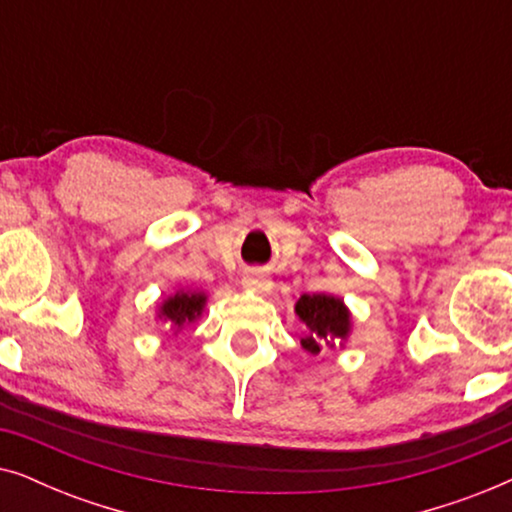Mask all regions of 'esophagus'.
I'll return each mask as SVG.
<instances>
[{
  "mask_svg": "<svg viewBox=\"0 0 512 512\" xmlns=\"http://www.w3.org/2000/svg\"><path fill=\"white\" fill-rule=\"evenodd\" d=\"M242 284L247 286V289H254V291H268L270 289V279L258 270L247 272V275L242 277Z\"/></svg>",
  "mask_w": 512,
  "mask_h": 512,
  "instance_id": "34e87169",
  "label": "esophagus"
}]
</instances>
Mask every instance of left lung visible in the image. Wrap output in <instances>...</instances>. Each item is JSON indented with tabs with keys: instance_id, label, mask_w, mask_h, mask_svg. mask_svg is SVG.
<instances>
[{
	"instance_id": "obj_1",
	"label": "left lung",
	"mask_w": 512,
	"mask_h": 512,
	"mask_svg": "<svg viewBox=\"0 0 512 512\" xmlns=\"http://www.w3.org/2000/svg\"><path fill=\"white\" fill-rule=\"evenodd\" d=\"M296 314L310 328V335L300 340L310 354H319L328 340L342 342L349 333V312L340 298L314 293L300 296L296 303Z\"/></svg>"
}]
</instances>
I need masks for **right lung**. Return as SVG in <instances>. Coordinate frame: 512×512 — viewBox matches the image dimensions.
I'll use <instances>...</instances> for the list:
<instances>
[{
    "label": "right lung",
    "mask_w": 512,
    "mask_h": 512,
    "mask_svg": "<svg viewBox=\"0 0 512 512\" xmlns=\"http://www.w3.org/2000/svg\"><path fill=\"white\" fill-rule=\"evenodd\" d=\"M202 305H205V296L179 291L170 300H165V305L160 307V314H163L165 321L181 328L184 324H191L195 317H200Z\"/></svg>",
    "instance_id": "1"
}]
</instances>
